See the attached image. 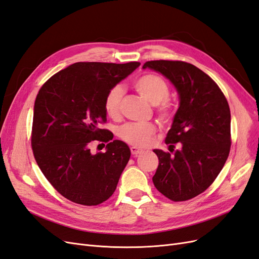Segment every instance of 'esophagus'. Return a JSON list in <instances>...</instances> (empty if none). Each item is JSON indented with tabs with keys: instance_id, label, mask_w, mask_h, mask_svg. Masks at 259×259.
I'll list each match as a JSON object with an SVG mask.
<instances>
[{
	"instance_id": "34e87169",
	"label": "esophagus",
	"mask_w": 259,
	"mask_h": 259,
	"mask_svg": "<svg viewBox=\"0 0 259 259\" xmlns=\"http://www.w3.org/2000/svg\"><path fill=\"white\" fill-rule=\"evenodd\" d=\"M131 152H132V154H133V155L137 156L138 154H140V153L143 152V150H142V149H139V148H137V147H134V146H133V147H131Z\"/></svg>"
}]
</instances>
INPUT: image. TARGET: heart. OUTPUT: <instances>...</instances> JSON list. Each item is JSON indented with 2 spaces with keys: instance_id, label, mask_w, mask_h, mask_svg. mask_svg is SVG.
<instances>
[{
  "instance_id": "1",
  "label": "heart",
  "mask_w": 259,
  "mask_h": 259,
  "mask_svg": "<svg viewBox=\"0 0 259 259\" xmlns=\"http://www.w3.org/2000/svg\"><path fill=\"white\" fill-rule=\"evenodd\" d=\"M136 91L147 101L153 106H158L161 119L166 121L170 116V107L167 104L169 96V86L162 76L148 73L139 76L134 82ZM124 90L121 85H114L109 90L105 98L106 113L115 119L119 116ZM155 126L152 123H127L117 131V135L125 143L136 147H144L154 134Z\"/></svg>"
}]
</instances>
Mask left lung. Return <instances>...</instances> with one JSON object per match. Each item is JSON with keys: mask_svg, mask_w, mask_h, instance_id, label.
<instances>
[{"mask_svg": "<svg viewBox=\"0 0 259 259\" xmlns=\"http://www.w3.org/2000/svg\"><path fill=\"white\" fill-rule=\"evenodd\" d=\"M151 69L174 85L179 97L165 143L177 150L154 149L159 158L152 182L171 201L197 197L213 184L228 159L231 139V115L228 101L210 77L185 61H147Z\"/></svg>", "mask_w": 259, "mask_h": 259, "instance_id": "8db88e82", "label": "left lung"}]
</instances>
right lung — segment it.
Listing matches in <instances>:
<instances>
[{"label":"right lung","mask_w":259,"mask_h":259,"mask_svg":"<svg viewBox=\"0 0 259 259\" xmlns=\"http://www.w3.org/2000/svg\"><path fill=\"white\" fill-rule=\"evenodd\" d=\"M139 62H75L54 74L34 103L32 145L38 167L61 195L82 205H98L115 191L131 150L100 128L107 121V93ZM94 140L108 142L106 153L92 154Z\"/></svg>","instance_id":"add662e5"}]
</instances>
